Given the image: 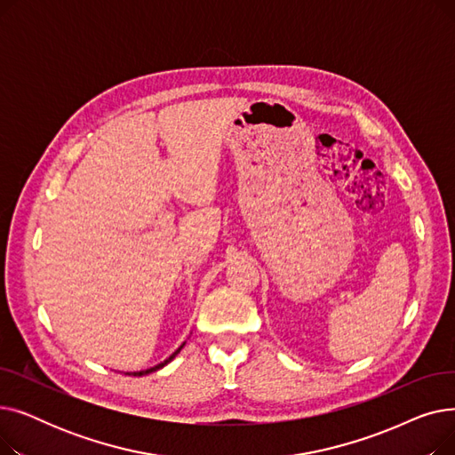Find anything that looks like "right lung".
Listing matches in <instances>:
<instances>
[{
  "instance_id": "right-lung-1",
  "label": "right lung",
  "mask_w": 455,
  "mask_h": 455,
  "mask_svg": "<svg viewBox=\"0 0 455 455\" xmlns=\"http://www.w3.org/2000/svg\"><path fill=\"white\" fill-rule=\"evenodd\" d=\"M180 348H182V347H180ZM180 348H179L177 352H173V354H172L170 357H167V360H165V362H162V363H158V365H155V367H151V369H148V371H140V372H127V374H129V376H143V374H149V372H155V371L162 369L164 365H167V363H170V362L173 360V357H175V355H177V354L180 352Z\"/></svg>"
}]
</instances>
